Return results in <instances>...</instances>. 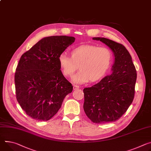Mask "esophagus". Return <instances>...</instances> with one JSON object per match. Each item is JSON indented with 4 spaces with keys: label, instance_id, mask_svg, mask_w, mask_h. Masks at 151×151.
<instances>
[{
    "label": "esophagus",
    "instance_id": "34e87169",
    "mask_svg": "<svg viewBox=\"0 0 151 151\" xmlns=\"http://www.w3.org/2000/svg\"><path fill=\"white\" fill-rule=\"evenodd\" d=\"M79 86H76V85H74V86H73V90H78V89H79Z\"/></svg>",
    "mask_w": 151,
    "mask_h": 151
}]
</instances>
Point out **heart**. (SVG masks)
Here are the masks:
<instances>
[{
	"label": "heart",
	"instance_id": "1",
	"mask_svg": "<svg viewBox=\"0 0 151 151\" xmlns=\"http://www.w3.org/2000/svg\"><path fill=\"white\" fill-rule=\"evenodd\" d=\"M72 58L65 53L59 57V63L64 75L69 76L77 69L71 80L76 84H83L88 81H96L106 73L112 60V53L106 47H98L93 45H83L72 52Z\"/></svg>",
	"mask_w": 151,
	"mask_h": 151
}]
</instances>
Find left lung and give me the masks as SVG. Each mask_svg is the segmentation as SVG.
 Returning a JSON list of instances; mask_svg holds the SVG:
<instances>
[{"mask_svg":"<svg viewBox=\"0 0 151 151\" xmlns=\"http://www.w3.org/2000/svg\"><path fill=\"white\" fill-rule=\"evenodd\" d=\"M110 49L114 57L112 73L91 87L85 88L84 109L94 123L119 119L134 99L137 73L131 56L124 46L106 38L94 37Z\"/></svg>","mask_w":151,"mask_h":151,"instance_id":"8db88e82","label":"left lung"}]
</instances>
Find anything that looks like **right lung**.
Listing matches in <instances>:
<instances>
[{"instance_id":"add662e5","label":"right lung","mask_w":151,"mask_h":151,"mask_svg":"<svg viewBox=\"0 0 151 151\" xmlns=\"http://www.w3.org/2000/svg\"><path fill=\"white\" fill-rule=\"evenodd\" d=\"M75 40L65 35L45 37L21 57L14 77L16 98L32 119H50L72 91L73 86L60 70L59 57Z\"/></svg>"}]
</instances>
